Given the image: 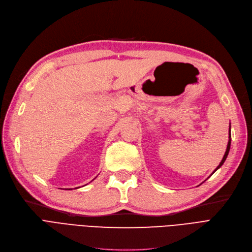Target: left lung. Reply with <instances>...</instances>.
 <instances>
[{"mask_svg": "<svg viewBox=\"0 0 252 252\" xmlns=\"http://www.w3.org/2000/svg\"><path fill=\"white\" fill-rule=\"evenodd\" d=\"M230 143H231V134H230V123H229V131H228V144H227V147H226V151H225V153H224V156H223V158H222V160H221V162L219 163V166L216 168V170L212 173L211 174V176L214 174V173L218 170V169H220L221 167H222V164L224 163V161L226 160V158H227V155H228V153H229V149H230Z\"/></svg>", "mask_w": 252, "mask_h": 252, "instance_id": "left-lung-1", "label": "left lung"}]
</instances>
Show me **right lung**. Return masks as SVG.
<instances>
[{"label":"right lung","instance_id":"1","mask_svg":"<svg viewBox=\"0 0 252 252\" xmlns=\"http://www.w3.org/2000/svg\"><path fill=\"white\" fill-rule=\"evenodd\" d=\"M94 179H93V180H94ZM93 180H92V181H93ZM75 189H78V188H75Z\"/></svg>","mask_w":252,"mask_h":252}]
</instances>
